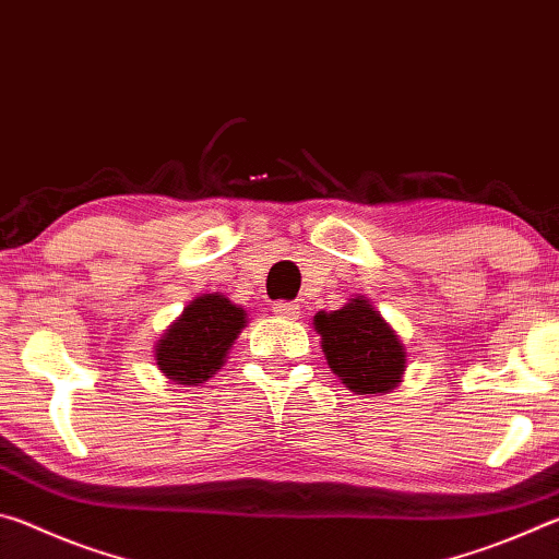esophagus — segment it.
<instances>
[{"label":"esophagus","instance_id":"obj_1","mask_svg":"<svg viewBox=\"0 0 559 559\" xmlns=\"http://www.w3.org/2000/svg\"><path fill=\"white\" fill-rule=\"evenodd\" d=\"M273 313H276L278 318H288V320H293V318H298L300 308H298V302L278 300V302H273Z\"/></svg>","mask_w":559,"mask_h":559}]
</instances>
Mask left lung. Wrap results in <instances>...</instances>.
I'll list each match as a JSON object with an SVG mask.
<instances>
[{
	"instance_id": "left-lung-1",
	"label": "left lung",
	"mask_w": 559,
	"mask_h": 559,
	"mask_svg": "<svg viewBox=\"0 0 559 559\" xmlns=\"http://www.w3.org/2000/svg\"><path fill=\"white\" fill-rule=\"evenodd\" d=\"M320 349L349 392L380 396L400 386L406 347L370 298L355 296L337 310L313 318Z\"/></svg>"
}]
</instances>
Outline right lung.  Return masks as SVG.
Segmentation results:
<instances>
[{
	"label": "right lung",
	"instance_id": "1",
	"mask_svg": "<svg viewBox=\"0 0 559 559\" xmlns=\"http://www.w3.org/2000/svg\"><path fill=\"white\" fill-rule=\"evenodd\" d=\"M249 316L224 293H202L155 343V365L169 382L200 386L222 370Z\"/></svg>",
	"mask_w": 559,
	"mask_h": 559
}]
</instances>
